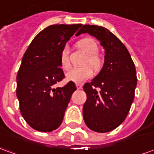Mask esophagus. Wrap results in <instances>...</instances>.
Returning a JSON list of instances; mask_svg holds the SVG:
<instances>
[{
	"mask_svg": "<svg viewBox=\"0 0 154 154\" xmlns=\"http://www.w3.org/2000/svg\"><path fill=\"white\" fill-rule=\"evenodd\" d=\"M76 86H77V89H82V85L80 83H77L76 84Z\"/></svg>",
	"mask_w": 154,
	"mask_h": 154,
	"instance_id": "obj_1",
	"label": "esophagus"
}]
</instances>
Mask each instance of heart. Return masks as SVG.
<instances>
[{
  "instance_id": "b5f03b06",
  "label": "heart",
  "mask_w": 154,
  "mask_h": 154,
  "mask_svg": "<svg viewBox=\"0 0 154 154\" xmlns=\"http://www.w3.org/2000/svg\"><path fill=\"white\" fill-rule=\"evenodd\" d=\"M78 46L85 54L88 55L87 57V63H91L93 67H97L98 64V59L94 54L98 51V46L93 38H86L79 41ZM61 66L63 69H68L70 67V63L68 60V49L64 48L61 52L60 56ZM93 74V69L88 64L77 67H72L66 73V78L69 82H73L76 83H81L85 80L90 78Z\"/></svg>"
}]
</instances>
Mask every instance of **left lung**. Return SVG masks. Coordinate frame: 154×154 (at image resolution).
<instances>
[{"label":"left lung","instance_id":"left-lung-1","mask_svg":"<svg viewBox=\"0 0 154 154\" xmlns=\"http://www.w3.org/2000/svg\"><path fill=\"white\" fill-rule=\"evenodd\" d=\"M84 33L97 38L105 50L101 70L83 86L87 94L84 121L95 132H109L122 124L129 113L137 86L135 66L125 44L109 29L85 25L76 35Z\"/></svg>","mask_w":154,"mask_h":154}]
</instances>
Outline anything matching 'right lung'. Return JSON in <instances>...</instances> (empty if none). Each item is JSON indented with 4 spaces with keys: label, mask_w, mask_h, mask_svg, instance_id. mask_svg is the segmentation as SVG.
<instances>
[{
    "label": "right lung",
    "mask_w": 154,
    "mask_h": 154,
    "mask_svg": "<svg viewBox=\"0 0 154 154\" xmlns=\"http://www.w3.org/2000/svg\"><path fill=\"white\" fill-rule=\"evenodd\" d=\"M82 25L48 26L35 36L23 56L16 77V96L23 118L35 130L51 132L63 122L77 87L73 82L63 87L54 85L65 77L61 52Z\"/></svg>",
    "instance_id": "right-lung-1"
}]
</instances>
